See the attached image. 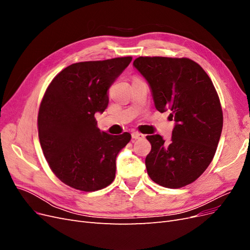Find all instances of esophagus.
Segmentation results:
<instances>
[{
	"instance_id": "obj_1",
	"label": "esophagus",
	"mask_w": 250,
	"mask_h": 250,
	"mask_svg": "<svg viewBox=\"0 0 250 250\" xmlns=\"http://www.w3.org/2000/svg\"><path fill=\"white\" fill-rule=\"evenodd\" d=\"M131 137L134 140H139V139H143L144 138V134H142L141 132H138V131H134V132L131 133Z\"/></svg>"
}]
</instances>
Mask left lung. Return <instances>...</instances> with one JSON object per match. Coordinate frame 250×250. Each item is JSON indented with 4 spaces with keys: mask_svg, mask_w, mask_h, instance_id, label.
<instances>
[{
    "mask_svg": "<svg viewBox=\"0 0 250 250\" xmlns=\"http://www.w3.org/2000/svg\"><path fill=\"white\" fill-rule=\"evenodd\" d=\"M133 65L152 90L155 108L175 121L171 141L147 135L149 177L165 188L190 185L213 161L223 127L217 90L202 67L188 58L141 56Z\"/></svg>",
    "mask_w": 250,
    "mask_h": 250,
    "instance_id": "8db88e82",
    "label": "left lung"
}]
</instances>
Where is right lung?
Wrapping results in <instances>:
<instances>
[{"mask_svg":"<svg viewBox=\"0 0 250 250\" xmlns=\"http://www.w3.org/2000/svg\"><path fill=\"white\" fill-rule=\"evenodd\" d=\"M131 56L66 66L46 89L37 118L39 138L52 172L76 190L94 192L116 176V158L131 135H111L97 127L95 113L108 105L110 85Z\"/></svg>","mask_w":250,"mask_h":250,"instance_id":"add662e5","label":"right lung"}]
</instances>
